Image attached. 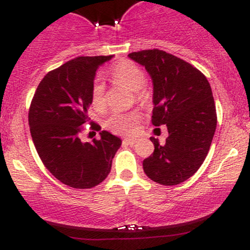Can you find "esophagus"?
<instances>
[{
	"label": "esophagus",
	"mask_w": 250,
	"mask_h": 250,
	"mask_svg": "<svg viewBox=\"0 0 250 250\" xmlns=\"http://www.w3.org/2000/svg\"><path fill=\"white\" fill-rule=\"evenodd\" d=\"M136 142H137L136 139H125L123 140V143H125V145H129V146H134Z\"/></svg>",
	"instance_id": "obj_1"
}]
</instances>
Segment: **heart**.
Returning a JSON list of instances; mask_svg holds the SVG:
<instances>
[{
	"label": "heart",
	"instance_id": "1",
	"mask_svg": "<svg viewBox=\"0 0 250 250\" xmlns=\"http://www.w3.org/2000/svg\"><path fill=\"white\" fill-rule=\"evenodd\" d=\"M113 81L116 84L123 85L133 90L136 101L146 103L149 99V93L145 84V73L136 63L130 60H121L110 68ZM91 104L97 111H102L105 107V87L101 80L96 79L91 85ZM140 121L139 111L131 110L128 113H115L105 120L104 125L114 134H133Z\"/></svg>",
	"mask_w": 250,
	"mask_h": 250
}]
</instances>
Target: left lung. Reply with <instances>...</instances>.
Masks as SVG:
<instances>
[{
    "instance_id": "obj_1",
    "label": "left lung",
    "mask_w": 250,
    "mask_h": 250,
    "mask_svg": "<svg viewBox=\"0 0 250 250\" xmlns=\"http://www.w3.org/2000/svg\"><path fill=\"white\" fill-rule=\"evenodd\" d=\"M146 68L153 80L155 127L166 125L165 145L150 137L154 153L143 160V170L163 186L185 182L207 156L215 129L216 109L207 77L190 63L159 49L128 55Z\"/></svg>"
}]
</instances>
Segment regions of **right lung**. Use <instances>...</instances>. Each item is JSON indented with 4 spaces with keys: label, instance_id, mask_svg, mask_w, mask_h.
I'll return each mask as SVG.
<instances>
[{
    "label": "right lung",
    "instance_id": "right-lung-1",
    "mask_svg": "<svg viewBox=\"0 0 250 250\" xmlns=\"http://www.w3.org/2000/svg\"><path fill=\"white\" fill-rule=\"evenodd\" d=\"M109 56H80L49 71L40 82L29 108L31 139L43 165L57 180L77 189L93 188L110 173L121 139L102 130L101 139L82 142L89 122L91 85ZM90 128L101 127L90 122Z\"/></svg>",
    "mask_w": 250,
    "mask_h": 250
}]
</instances>
